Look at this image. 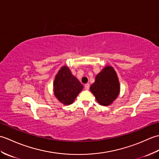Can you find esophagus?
Here are the masks:
<instances>
[{"mask_svg": "<svg viewBox=\"0 0 159 159\" xmlns=\"http://www.w3.org/2000/svg\"><path fill=\"white\" fill-rule=\"evenodd\" d=\"M89 87H90V85H89V83L85 84V90H89Z\"/></svg>", "mask_w": 159, "mask_h": 159, "instance_id": "esophagus-1", "label": "esophagus"}]
</instances>
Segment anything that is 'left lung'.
Masks as SVG:
<instances>
[{
    "label": "left lung",
    "mask_w": 159,
    "mask_h": 159,
    "mask_svg": "<svg viewBox=\"0 0 159 159\" xmlns=\"http://www.w3.org/2000/svg\"><path fill=\"white\" fill-rule=\"evenodd\" d=\"M119 80L113 67L107 66L97 74L90 91L96 100L102 106H109L120 93Z\"/></svg>",
    "instance_id": "left-lung-1"
}]
</instances>
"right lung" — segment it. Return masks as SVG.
Returning a JSON list of instances; mask_svg holds the SVG:
<instances>
[{"label": "right lung", "mask_w": 159, "mask_h": 159, "mask_svg": "<svg viewBox=\"0 0 159 159\" xmlns=\"http://www.w3.org/2000/svg\"><path fill=\"white\" fill-rule=\"evenodd\" d=\"M53 87L55 97L66 105L73 103L83 89L82 84L72 75L70 70L66 66L61 67L57 74Z\"/></svg>", "instance_id": "add662e5"}]
</instances>
